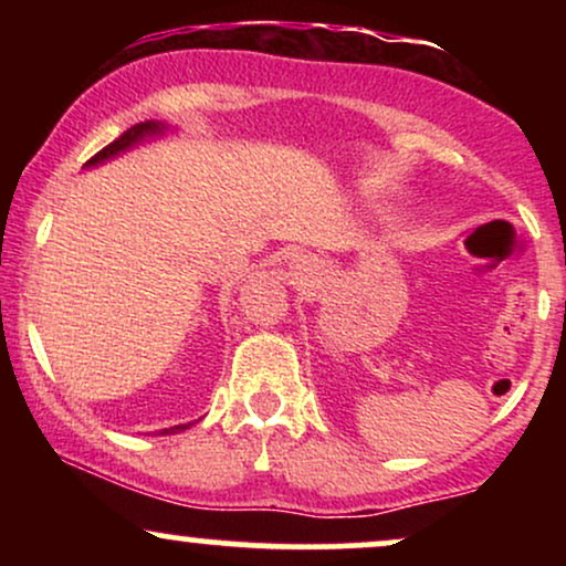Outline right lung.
I'll list each match as a JSON object with an SVG mask.
<instances>
[{
  "label": "right lung",
  "instance_id": "1",
  "mask_svg": "<svg viewBox=\"0 0 566 566\" xmlns=\"http://www.w3.org/2000/svg\"><path fill=\"white\" fill-rule=\"evenodd\" d=\"M159 129H161V125H157V122H140V125L129 127L127 133L122 135V138H116L114 143H108V146L103 148V151H97L95 157L87 161V165H97V161H103V159H108V157H116V154L125 151V148L133 146V143H138V140L143 138V135H148V133H159ZM180 428H186V426L165 428V431H161V433H175V431H180Z\"/></svg>",
  "mask_w": 566,
  "mask_h": 566
}]
</instances>
